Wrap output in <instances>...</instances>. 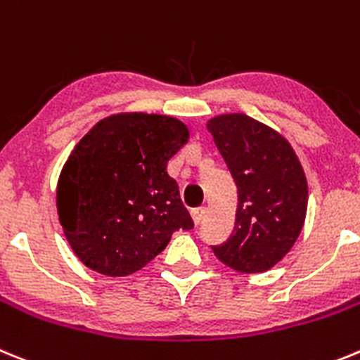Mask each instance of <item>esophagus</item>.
<instances>
[{
  "label": "esophagus",
  "instance_id": "1",
  "mask_svg": "<svg viewBox=\"0 0 360 360\" xmlns=\"http://www.w3.org/2000/svg\"><path fill=\"white\" fill-rule=\"evenodd\" d=\"M204 213H206V208H204V206L192 210V219H193V222H195V224H200V222H202Z\"/></svg>",
  "mask_w": 360,
  "mask_h": 360
}]
</instances>
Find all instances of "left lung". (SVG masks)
<instances>
[{
	"mask_svg": "<svg viewBox=\"0 0 360 360\" xmlns=\"http://www.w3.org/2000/svg\"><path fill=\"white\" fill-rule=\"evenodd\" d=\"M208 131L238 192L233 233L212 249L238 273H264L290 251L303 228L305 172L289 141L251 116H217Z\"/></svg>",
	"mask_w": 360,
	"mask_h": 360,
	"instance_id": "8db88e82",
	"label": "left lung"
}]
</instances>
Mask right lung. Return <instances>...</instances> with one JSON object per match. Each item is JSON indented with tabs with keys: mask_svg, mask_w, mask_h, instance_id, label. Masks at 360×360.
Segmentation results:
<instances>
[{
	"mask_svg": "<svg viewBox=\"0 0 360 360\" xmlns=\"http://www.w3.org/2000/svg\"><path fill=\"white\" fill-rule=\"evenodd\" d=\"M190 138L172 116L122 112L100 120L68 158L57 212L86 267L127 276L156 258L193 220L168 176L170 158Z\"/></svg>",
	"mask_w": 360,
	"mask_h": 360,
	"instance_id": "obj_1",
	"label": "right lung"
}]
</instances>
